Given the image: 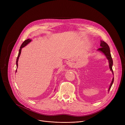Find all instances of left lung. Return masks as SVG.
<instances>
[{
  "label": "left lung",
  "mask_w": 125,
  "mask_h": 125,
  "mask_svg": "<svg viewBox=\"0 0 125 125\" xmlns=\"http://www.w3.org/2000/svg\"><path fill=\"white\" fill-rule=\"evenodd\" d=\"M100 46L101 48L98 49V50L102 52L103 54H104V55L106 56L107 59L109 61V68L110 69V70L112 71V73H114L113 72V70L112 68V66L113 65V59L112 57H111V54H110V49L108 45L105 42H104V41H101V43H100ZM114 78H113V81L111 82V83L110 85L109 88L108 89V91L109 92V90L112 86V84L114 83Z\"/></svg>",
  "instance_id": "left-lung-1"
}]
</instances>
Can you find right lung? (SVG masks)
Returning a JSON list of instances; mask_svg holds the SVG:
<instances>
[{
	"label": "right lung",
	"mask_w": 125,
	"mask_h": 125,
	"mask_svg": "<svg viewBox=\"0 0 125 125\" xmlns=\"http://www.w3.org/2000/svg\"><path fill=\"white\" fill-rule=\"evenodd\" d=\"M31 41V40L30 39H26V40H25L23 42V43L22 44L21 47H20V49L19 50V54H18V57L17 58V60H16V65H17V67H18V59H19V58L20 57V55L21 54V50H22V48L24 47L25 46H26V45H27L28 43H29ZM16 72H17V69L16 70Z\"/></svg>",
	"instance_id": "1"
}]
</instances>
